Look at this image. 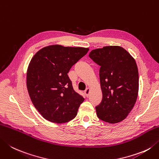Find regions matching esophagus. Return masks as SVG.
<instances>
[{"label":"esophagus","mask_w":159,"mask_h":159,"mask_svg":"<svg viewBox=\"0 0 159 159\" xmlns=\"http://www.w3.org/2000/svg\"><path fill=\"white\" fill-rule=\"evenodd\" d=\"M89 92H90V88H88L85 90V94L86 96H88L89 94Z\"/></svg>","instance_id":"obj_1"}]
</instances>
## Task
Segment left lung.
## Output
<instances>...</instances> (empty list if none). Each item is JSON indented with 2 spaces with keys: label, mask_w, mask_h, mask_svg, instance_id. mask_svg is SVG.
Masks as SVG:
<instances>
[{
  "label": "left lung",
  "mask_w": 159,
  "mask_h": 159,
  "mask_svg": "<svg viewBox=\"0 0 159 159\" xmlns=\"http://www.w3.org/2000/svg\"><path fill=\"white\" fill-rule=\"evenodd\" d=\"M89 57L101 66L102 101L96 107L98 119L118 123L128 116L138 97L139 71L135 59L120 46L92 49Z\"/></svg>",
  "instance_id": "1"
}]
</instances>
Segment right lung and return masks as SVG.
<instances>
[{
    "label": "right lung",
    "instance_id": "add662e5",
    "mask_svg": "<svg viewBox=\"0 0 159 159\" xmlns=\"http://www.w3.org/2000/svg\"><path fill=\"white\" fill-rule=\"evenodd\" d=\"M89 48L52 45L40 49L27 70V88L33 105L47 120L64 123L76 117L84 98L68 77L72 65Z\"/></svg>",
    "mask_w": 159,
    "mask_h": 159
}]
</instances>
